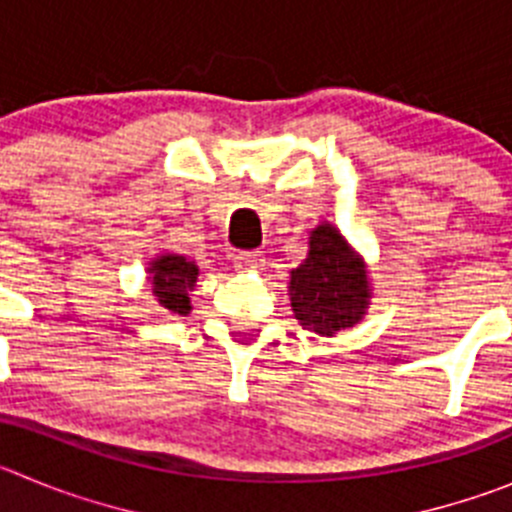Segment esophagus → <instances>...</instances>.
Here are the masks:
<instances>
[{
    "mask_svg": "<svg viewBox=\"0 0 512 512\" xmlns=\"http://www.w3.org/2000/svg\"><path fill=\"white\" fill-rule=\"evenodd\" d=\"M234 262L240 270H260L265 265V257H262V252H237Z\"/></svg>",
    "mask_w": 512,
    "mask_h": 512,
    "instance_id": "34e87169",
    "label": "esophagus"
}]
</instances>
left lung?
Listing matches in <instances>:
<instances>
[{
  "label": "left lung",
  "instance_id": "1",
  "mask_svg": "<svg viewBox=\"0 0 512 512\" xmlns=\"http://www.w3.org/2000/svg\"><path fill=\"white\" fill-rule=\"evenodd\" d=\"M290 305L300 326L321 336L351 328L366 313V270L331 224L315 229L308 257L290 272Z\"/></svg>",
  "mask_w": 512,
  "mask_h": 512
}]
</instances>
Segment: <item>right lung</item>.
Segmentation results:
<instances>
[{
    "label": "right lung",
    "mask_w": 512,
    "mask_h": 512,
    "mask_svg": "<svg viewBox=\"0 0 512 512\" xmlns=\"http://www.w3.org/2000/svg\"><path fill=\"white\" fill-rule=\"evenodd\" d=\"M151 272H154L151 283H154V293L159 303L171 313H189V290L197 283V265L181 255H164L151 262Z\"/></svg>",
    "instance_id": "add662e5"
}]
</instances>
